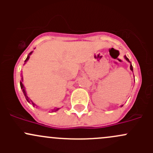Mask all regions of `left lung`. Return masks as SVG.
<instances>
[{"instance_id":"8db88e82","label":"left lung","mask_w":153,"mask_h":153,"mask_svg":"<svg viewBox=\"0 0 153 153\" xmlns=\"http://www.w3.org/2000/svg\"><path fill=\"white\" fill-rule=\"evenodd\" d=\"M124 58H125V59L126 60V61H129V62H130V61H129V60L128 59V58H126V56H124ZM130 69H131V70L132 71V72H133V68H132V64H130ZM121 106H123V105Z\"/></svg>"}]
</instances>
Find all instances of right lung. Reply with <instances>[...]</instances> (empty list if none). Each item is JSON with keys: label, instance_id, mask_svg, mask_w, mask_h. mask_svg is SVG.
Listing matches in <instances>:
<instances>
[{"label": "right lung", "instance_id": "1", "mask_svg": "<svg viewBox=\"0 0 153 153\" xmlns=\"http://www.w3.org/2000/svg\"><path fill=\"white\" fill-rule=\"evenodd\" d=\"M32 52H31L29 54V55H28V56H27V59L25 60V61H24V62H27V61H28V60H29V55H30L31 54H32ZM20 85H21V89H22L23 92H24V95H25V98H26V99H27V101H28V102L30 103V101H31V100H29V98H28V96H27V93H26L25 89H24V85H23V84H22V82H21H21H20ZM32 104H33V106L35 105V104H34L33 103H32ZM58 109H59V108H56V109H52V112H56V111H58Z\"/></svg>", "mask_w": 153, "mask_h": 153}]
</instances>
